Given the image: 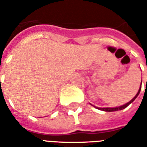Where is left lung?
I'll list each match as a JSON object with an SVG mask.
<instances>
[{"label":"left lung","instance_id":"obj_1","mask_svg":"<svg viewBox=\"0 0 147 147\" xmlns=\"http://www.w3.org/2000/svg\"><path fill=\"white\" fill-rule=\"evenodd\" d=\"M142 84V83H141ZM140 90H141V87L139 88V91H138V93H137V94H136L134 98H133L132 100H131L129 102H127V104H125V105H122V106H119V107H116V108H98L99 109H101V110L102 111H105V112H113V111H117V110H121V109H125L126 107H127L128 105L131 103V102H133L134 101H135V99L138 97V95L139 94V93H140ZM97 108V107H96Z\"/></svg>","mask_w":147,"mask_h":147}]
</instances>
